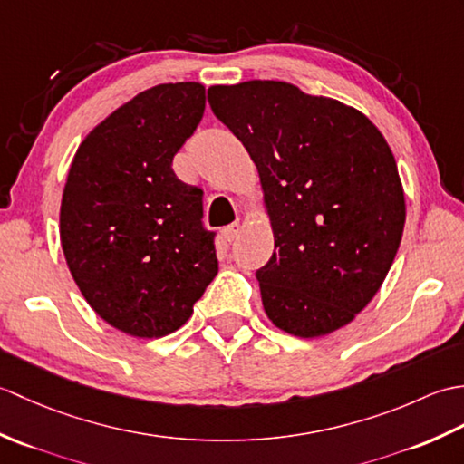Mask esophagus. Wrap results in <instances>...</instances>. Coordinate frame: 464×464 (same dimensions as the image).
<instances>
[{"label": "esophagus", "instance_id": "1", "mask_svg": "<svg viewBox=\"0 0 464 464\" xmlns=\"http://www.w3.org/2000/svg\"><path fill=\"white\" fill-rule=\"evenodd\" d=\"M239 233H241V225L239 223H231V225H227L225 229H223V237L227 239V241H235L239 237Z\"/></svg>", "mask_w": 464, "mask_h": 464}]
</instances>
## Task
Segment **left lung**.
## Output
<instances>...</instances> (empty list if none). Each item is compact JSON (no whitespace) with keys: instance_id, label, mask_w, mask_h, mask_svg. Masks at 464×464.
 Here are the masks:
<instances>
[{"instance_id":"8db88e82","label":"left lung","mask_w":464,"mask_h":464,"mask_svg":"<svg viewBox=\"0 0 464 464\" xmlns=\"http://www.w3.org/2000/svg\"><path fill=\"white\" fill-rule=\"evenodd\" d=\"M207 95L261 175L275 233L271 259L255 273L265 313L303 339L344 327L401 245L405 195L391 147L361 111L285 82Z\"/></svg>"}]
</instances>
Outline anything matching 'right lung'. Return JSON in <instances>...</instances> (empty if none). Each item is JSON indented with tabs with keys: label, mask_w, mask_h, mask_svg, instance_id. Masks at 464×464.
Listing matches in <instances>:
<instances>
[{
	"label": "right lung",
	"mask_w": 464,
	"mask_h": 464,
	"mask_svg": "<svg viewBox=\"0 0 464 464\" xmlns=\"http://www.w3.org/2000/svg\"><path fill=\"white\" fill-rule=\"evenodd\" d=\"M203 111L201 83L155 85L85 137L67 175V267L93 311L133 337L179 329L219 271L203 189L171 167Z\"/></svg>",
	"instance_id": "right-lung-1"
}]
</instances>
